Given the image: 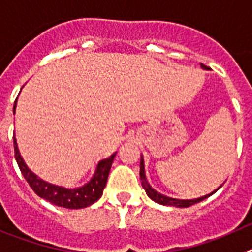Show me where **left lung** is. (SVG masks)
<instances>
[{"label":"left lung","mask_w":252,"mask_h":252,"mask_svg":"<svg viewBox=\"0 0 252 252\" xmlns=\"http://www.w3.org/2000/svg\"><path fill=\"white\" fill-rule=\"evenodd\" d=\"M201 67L202 69H207V66H205V65L201 64ZM140 181H142V186L143 188L146 189V193L148 194V197L151 199H153L154 202L159 203V205H164V206H174V207H180V208H183V207H189V206L194 205V203H198L201 202V201H203V199H206L207 197H210L211 194H214L215 192H217L220 189V186L217 189H215L214 192H211V193L206 194V196H202L199 197V198H193V199H177V198H172V197H167L164 196V194L162 193H158L156 189H153V188L151 187V185L148 183V181H147L146 178V172H144V159H143V156L140 157Z\"/></svg>","instance_id":"1"}]
</instances>
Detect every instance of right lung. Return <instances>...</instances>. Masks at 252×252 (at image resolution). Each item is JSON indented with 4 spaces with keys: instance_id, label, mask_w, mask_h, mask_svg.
Masks as SVG:
<instances>
[{
    "instance_id": "right-lung-1",
    "label": "right lung",
    "mask_w": 252,
    "mask_h": 252,
    "mask_svg": "<svg viewBox=\"0 0 252 252\" xmlns=\"http://www.w3.org/2000/svg\"><path fill=\"white\" fill-rule=\"evenodd\" d=\"M16 103H17V99L15 101V105H13V114H15ZM13 148H15V158L17 160L20 171H21L22 176L25 177L27 183L33 189V192L41 198L46 199V201L59 206V207L70 208V210L88 207L100 198L106 186L108 176H109L110 168H112V163L114 160L115 154H112L109 158L100 160L98 163L94 176L87 185H84L83 187L69 189V188L47 183L46 181L38 178L35 173H32L22 159L15 135H13Z\"/></svg>"
}]
</instances>
